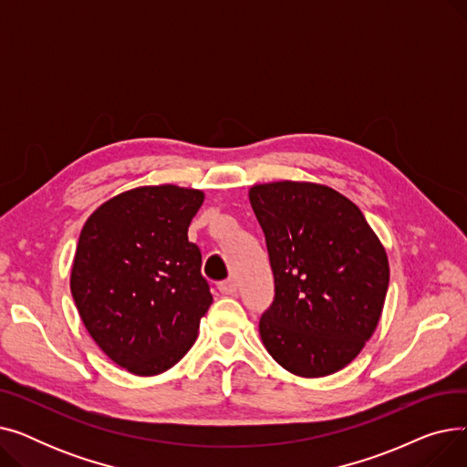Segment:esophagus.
Masks as SVG:
<instances>
[{"instance_id": "esophagus-1", "label": "esophagus", "mask_w": 467, "mask_h": 467, "mask_svg": "<svg viewBox=\"0 0 467 467\" xmlns=\"http://www.w3.org/2000/svg\"><path fill=\"white\" fill-rule=\"evenodd\" d=\"M219 291L223 293V296H234L236 293V282L233 280V278H229V280H223V282H219Z\"/></svg>"}]
</instances>
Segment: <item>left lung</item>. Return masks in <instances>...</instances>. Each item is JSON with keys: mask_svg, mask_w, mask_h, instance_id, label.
Segmentation results:
<instances>
[{"mask_svg": "<svg viewBox=\"0 0 467 467\" xmlns=\"http://www.w3.org/2000/svg\"><path fill=\"white\" fill-rule=\"evenodd\" d=\"M275 276V299L259 320L263 345L284 369L326 377L369 340L384 306L386 252L361 210L316 183L250 189Z\"/></svg>", "mask_w": 467, "mask_h": 467, "instance_id": "1", "label": "left lung"}]
</instances>
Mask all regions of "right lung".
<instances>
[{
	"instance_id": "add662e5",
	"label": "right lung",
	"mask_w": 467,
	"mask_h": 467,
	"mask_svg": "<svg viewBox=\"0 0 467 467\" xmlns=\"http://www.w3.org/2000/svg\"><path fill=\"white\" fill-rule=\"evenodd\" d=\"M202 201L194 189L138 187L104 202L79 234L73 301L96 345L134 375L176 365L213 301L187 238Z\"/></svg>"
}]
</instances>
